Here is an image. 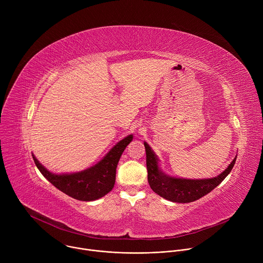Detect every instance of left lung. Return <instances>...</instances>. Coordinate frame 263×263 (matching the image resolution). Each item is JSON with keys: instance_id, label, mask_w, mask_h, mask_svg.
Here are the masks:
<instances>
[{"instance_id": "obj_1", "label": "left lung", "mask_w": 263, "mask_h": 263, "mask_svg": "<svg viewBox=\"0 0 263 263\" xmlns=\"http://www.w3.org/2000/svg\"><path fill=\"white\" fill-rule=\"evenodd\" d=\"M144 147L146 154L147 181L149 186L154 193L160 197L176 203H191L209 194L228 176L236 161V158H234L229 166L220 175L211 179L192 180L174 178L166 176L159 171L157 164L158 159L146 142H144Z\"/></svg>"}]
</instances>
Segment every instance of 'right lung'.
I'll return each mask as SVG.
<instances>
[{
  "label": "right lung",
  "mask_w": 263,
  "mask_h": 263,
  "mask_svg": "<svg viewBox=\"0 0 263 263\" xmlns=\"http://www.w3.org/2000/svg\"><path fill=\"white\" fill-rule=\"evenodd\" d=\"M132 138L129 135L121 140L98 164L81 173L55 175L46 170L34 155L33 160L46 179L65 195L79 201H95L114 189L119 160Z\"/></svg>",
  "instance_id": "add662e5"
}]
</instances>
